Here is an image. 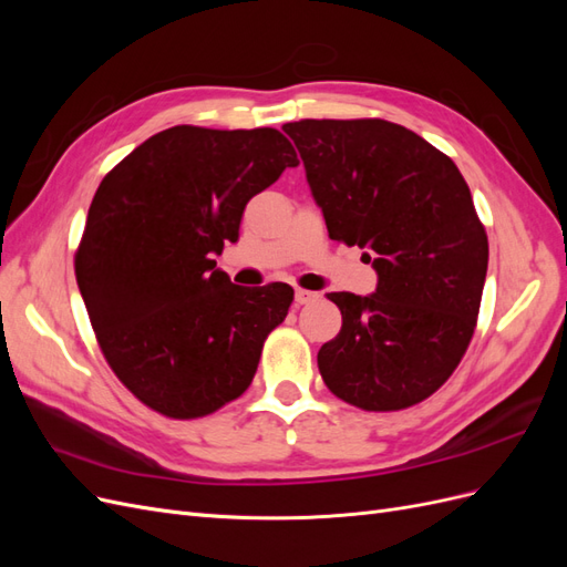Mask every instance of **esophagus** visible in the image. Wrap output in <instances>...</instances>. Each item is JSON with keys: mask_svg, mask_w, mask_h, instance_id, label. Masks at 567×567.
Here are the masks:
<instances>
[{"mask_svg": "<svg viewBox=\"0 0 567 567\" xmlns=\"http://www.w3.org/2000/svg\"><path fill=\"white\" fill-rule=\"evenodd\" d=\"M317 300H319V293H312V290H305V288L296 290V305H310Z\"/></svg>", "mask_w": 567, "mask_h": 567, "instance_id": "1", "label": "esophagus"}]
</instances>
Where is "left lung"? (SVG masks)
Returning a JSON list of instances; mask_svg holds the SVG:
<instances>
[{"instance_id":"left-lung-1","label":"left lung","mask_w":567,"mask_h":567,"mask_svg":"<svg viewBox=\"0 0 567 567\" xmlns=\"http://www.w3.org/2000/svg\"><path fill=\"white\" fill-rule=\"evenodd\" d=\"M338 244L367 248L369 298L329 293L340 333L319 373L364 411L414 406L447 383L473 338L487 274V234L458 167L423 136L381 117L286 123Z\"/></svg>"}]
</instances>
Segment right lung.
<instances>
[{"label":"right lung","instance_id":"add662e5","mask_svg":"<svg viewBox=\"0 0 567 567\" xmlns=\"http://www.w3.org/2000/svg\"><path fill=\"white\" fill-rule=\"evenodd\" d=\"M296 165L274 127L177 125L101 179L75 279L109 367L148 409L192 421L252 383L293 288L234 286L213 257L238 238L246 203Z\"/></svg>","mask_w":567,"mask_h":567}]
</instances>
